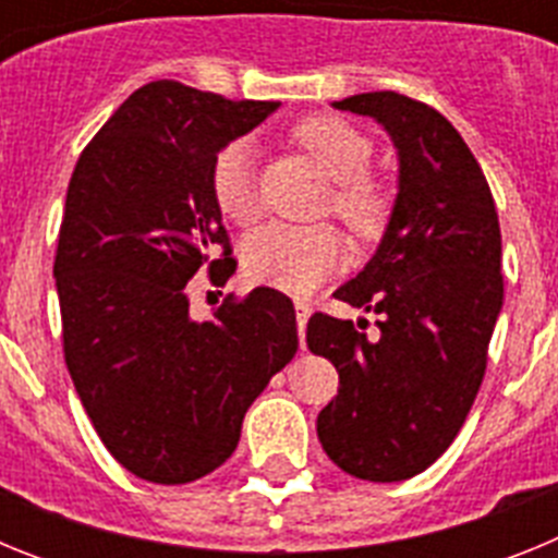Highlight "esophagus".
<instances>
[{
  "mask_svg": "<svg viewBox=\"0 0 558 558\" xmlns=\"http://www.w3.org/2000/svg\"><path fill=\"white\" fill-rule=\"evenodd\" d=\"M310 304L304 302V299H295V322H299V338H302L304 343V329H307V318H310Z\"/></svg>",
  "mask_w": 558,
  "mask_h": 558,
  "instance_id": "1",
  "label": "esophagus"
}]
</instances>
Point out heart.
Segmentation results:
<instances>
[{"label": "heart", "instance_id": "heart-1", "mask_svg": "<svg viewBox=\"0 0 558 558\" xmlns=\"http://www.w3.org/2000/svg\"><path fill=\"white\" fill-rule=\"evenodd\" d=\"M293 140L304 147L332 179L327 209H332L354 234H377L388 220V190L366 170L374 142L352 122L315 113L293 125ZM211 198L226 218L251 223L259 215L256 156L248 140L223 145L211 161ZM340 263V240L332 226L268 223L243 245V265L251 279L290 293H307Z\"/></svg>", "mask_w": 558, "mask_h": 558}]
</instances>
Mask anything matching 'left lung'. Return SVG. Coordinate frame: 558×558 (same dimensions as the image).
Wrapping results in <instances>:
<instances>
[{"label": "left lung", "mask_w": 558, "mask_h": 558, "mask_svg": "<svg viewBox=\"0 0 558 558\" xmlns=\"http://www.w3.org/2000/svg\"><path fill=\"white\" fill-rule=\"evenodd\" d=\"M335 108L391 133L399 192L377 254L335 290L377 313L379 332L368 338L327 313L307 324L310 352L332 360L340 377L318 438L360 481H408L452 445L486 374L502 307L500 223L481 165L436 108L397 92Z\"/></svg>", "instance_id": "1"}]
</instances>
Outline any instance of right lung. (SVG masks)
Masks as SVG:
<instances>
[{"label":"right lung","instance_id":"obj_1","mask_svg":"<svg viewBox=\"0 0 558 558\" xmlns=\"http://www.w3.org/2000/svg\"><path fill=\"white\" fill-rule=\"evenodd\" d=\"M279 102L179 81L136 88L83 147L56 251L63 357L97 436L142 481L190 483L236 450L243 416L299 349L270 288L192 322L186 282L236 268L211 161ZM221 256H217V248Z\"/></svg>","mask_w":558,"mask_h":558}]
</instances>
